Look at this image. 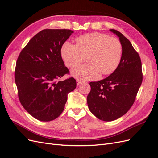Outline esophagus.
Returning a JSON list of instances; mask_svg holds the SVG:
<instances>
[{"instance_id":"1","label":"esophagus","mask_w":158,"mask_h":158,"mask_svg":"<svg viewBox=\"0 0 158 158\" xmlns=\"http://www.w3.org/2000/svg\"><path fill=\"white\" fill-rule=\"evenodd\" d=\"M82 80H79V79H76V84H77V85L80 84L81 83H82Z\"/></svg>"}]
</instances>
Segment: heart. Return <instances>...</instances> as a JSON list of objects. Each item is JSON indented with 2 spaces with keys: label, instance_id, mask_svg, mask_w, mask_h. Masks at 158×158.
Here are the masks:
<instances>
[{
  "label": "heart",
  "instance_id": "1",
  "mask_svg": "<svg viewBox=\"0 0 158 158\" xmlns=\"http://www.w3.org/2000/svg\"><path fill=\"white\" fill-rule=\"evenodd\" d=\"M76 42V45L64 42L60 53L65 64L70 68L82 63L86 57L88 64L78 66L72 70V74L76 78L98 79L101 73L106 76L114 73L121 63L123 45L118 38L95 32L80 35Z\"/></svg>",
  "mask_w": 158,
  "mask_h": 158
}]
</instances>
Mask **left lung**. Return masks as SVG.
Listing matches in <instances>:
<instances>
[{
	"mask_svg": "<svg viewBox=\"0 0 158 158\" xmlns=\"http://www.w3.org/2000/svg\"><path fill=\"white\" fill-rule=\"evenodd\" d=\"M110 31L115 33L122 44L121 63L106 78L89 82L91 91L87 97L89 111L103 121L116 120L128 112L143 78L140 56L130 41L117 30Z\"/></svg>",
	"mask_w": 158,
	"mask_h": 158,
	"instance_id": "obj_1",
	"label": "left lung"
}]
</instances>
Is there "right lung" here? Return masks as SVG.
Segmentation results:
<instances>
[{
    "label": "right lung",
    "instance_id": "add662e5",
    "mask_svg": "<svg viewBox=\"0 0 158 158\" xmlns=\"http://www.w3.org/2000/svg\"><path fill=\"white\" fill-rule=\"evenodd\" d=\"M73 32L42 30L31 38L18 56L14 72L18 98L23 108L39 121H51L59 117L68 94L76 87L73 77L58 81L69 74L60 50Z\"/></svg>",
    "mask_w": 158,
    "mask_h": 158
}]
</instances>
